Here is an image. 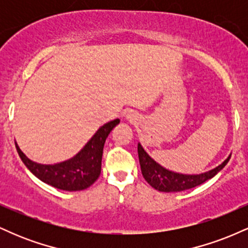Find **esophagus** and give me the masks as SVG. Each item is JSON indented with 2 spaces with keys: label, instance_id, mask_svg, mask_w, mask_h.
<instances>
[{
  "label": "esophagus",
  "instance_id": "obj_1",
  "mask_svg": "<svg viewBox=\"0 0 248 248\" xmlns=\"http://www.w3.org/2000/svg\"><path fill=\"white\" fill-rule=\"evenodd\" d=\"M124 118H126V120H127V121L132 122V124H134V122H136V121L139 120V115H138V113L133 112V110H129V112L127 113V114H126V116H124Z\"/></svg>",
  "mask_w": 248,
  "mask_h": 248
}]
</instances>
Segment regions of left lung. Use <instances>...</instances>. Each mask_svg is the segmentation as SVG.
<instances>
[{
  "mask_svg": "<svg viewBox=\"0 0 248 248\" xmlns=\"http://www.w3.org/2000/svg\"><path fill=\"white\" fill-rule=\"evenodd\" d=\"M138 154L141 171L144 179L154 189L162 192H179L201 186L207 179L215 177L231 158V155H230L223 163L206 172L199 173V175H186V173L171 171V170L162 167L161 164H158L148 155V153L143 149L141 143H138Z\"/></svg>",
  "mask_w": 248,
  "mask_h": 248,
  "instance_id": "left-lung-1",
  "label": "left lung"
}]
</instances>
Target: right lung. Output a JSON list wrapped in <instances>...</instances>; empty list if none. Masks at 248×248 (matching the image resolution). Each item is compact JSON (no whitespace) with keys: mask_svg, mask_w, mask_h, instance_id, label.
<instances>
[{"mask_svg":"<svg viewBox=\"0 0 248 248\" xmlns=\"http://www.w3.org/2000/svg\"><path fill=\"white\" fill-rule=\"evenodd\" d=\"M119 124V119L105 124L96 130L91 140L81 148L80 152L70 160L61 163H37L25 156L16 142L15 146L25 167L42 182L65 191H80L92 186L100 176L105 141L108 134Z\"/></svg>","mask_w":248,"mask_h":248,"instance_id":"1","label":"right lung"}]
</instances>
